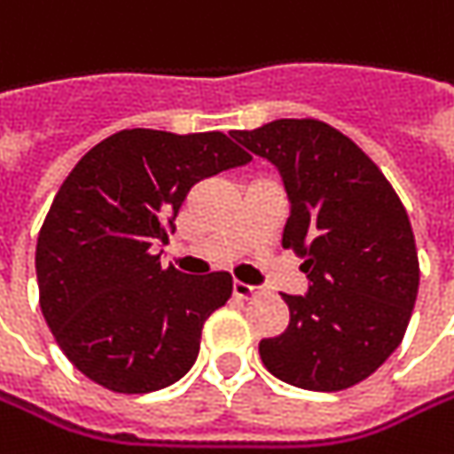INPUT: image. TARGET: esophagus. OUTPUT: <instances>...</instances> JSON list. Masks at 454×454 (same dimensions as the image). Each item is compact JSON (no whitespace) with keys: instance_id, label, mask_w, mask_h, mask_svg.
Segmentation results:
<instances>
[{"instance_id":"1","label":"esophagus","mask_w":454,"mask_h":454,"mask_svg":"<svg viewBox=\"0 0 454 454\" xmlns=\"http://www.w3.org/2000/svg\"><path fill=\"white\" fill-rule=\"evenodd\" d=\"M232 291H235V296H238V299H253L255 294H261V288H258V286L239 284V281L232 284Z\"/></svg>"}]
</instances>
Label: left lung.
Segmentation results:
<instances>
[{"label":"left lung","instance_id":"left-lung-1","mask_svg":"<svg viewBox=\"0 0 454 454\" xmlns=\"http://www.w3.org/2000/svg\"><path fill=\"white\" fill-rule=\"evenodd\" d=\"M232 137L273 163L288 196L284 247L301 258L304 296L261 342L262 365L306 391H342L375 373L409 327L419 258L409 215L373 160L319 120H276Z\"/></svg>","mask_w":454,"mask_h":454}]
</instances>
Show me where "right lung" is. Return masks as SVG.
I'll use <instances>...</instances> for the list:
<instances>
[{
    "mask_svg": "<svg viewBox=\"0 0 454 454\" xmlns=\"http://www.w3.org/2000/svg\"><path fill=\"white\" fill-rule=\"evenodd\" d=\"M250 163L222 132L122 129L68 173L43 222L35 270L60 350L117 394L166 388L192 371L201 327L232 296L224 270L160 268L193 184Z\"/></svg>",
    "mask_w": 454,
    "mask_h": 454,
    "instance_id": "obj_1",
    "label": "right lung"
}]
</instances>
